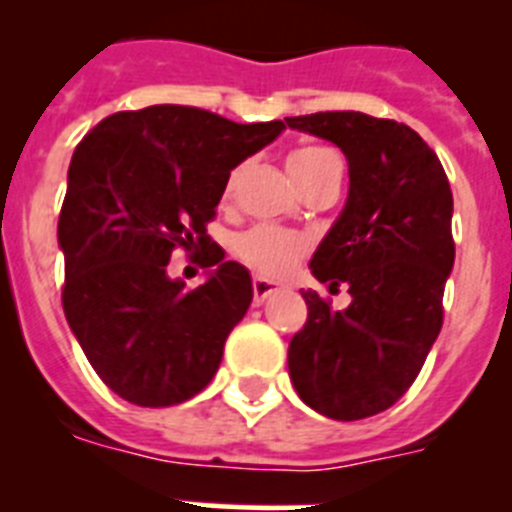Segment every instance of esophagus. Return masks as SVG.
I'll use <instances>...</instances> for the list:
<instances>
[{
  "label": "esophagus",
  "mask_w": 512,
  "mask_h": 512,
  "mask_svg": "<svg viewBox=\"0 0 512 512\" xmlns=\"http://www.w3.org/2000/svg\"><path fill=\"white\" fill-rule=\"evenodd\" d=\"M277 289H279L277 282H271V279L253 277V300H256V302H264L266 297L274 295Z\"/></svg>",
  "instance_id": "esophagus-1"
}]
</instances>
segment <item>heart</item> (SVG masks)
<instances>
[{"label":"heart","mask_w":512,"mask_h":512,"mask_svg":"<svg viewBox=\"0 0 512 512\" xmlns=\"http://www.w3.org/2000/svg\"><path fill=\"white\" fill-rule=\"evenodd\" d=\"M287 171L297 187L305 192L310 184L330 174H341V161L330 148L300 146L287 156ZM233 189V179L228 182V194ZM310 251V238L300 230L277 228V225H256L246 230L235 243V253L243 264L251 266L256 274L264 277H284L292 266Z\"/></svg>","instance_id":"b5f03b06"}]
</instances>
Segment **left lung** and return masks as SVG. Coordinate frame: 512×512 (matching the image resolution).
Returning <instances> with one entry per match:
<instances>
[{
	"mask_svg": "<svg viewBox=\"0 0 512 512\" xmlns=\"http://www.w3.org/2000/svg\"><path fill=\"white\" fill-rule=\"evenodd\" d=\"M336 143L348 161V197L310 269L351 305L333 310L302 292L307 323L289 341V379L315 413L361 420L392 408L418 377L443 325L454 269L449 179L413 128L364 112L287 117Z\"/></svg>",
	"mask_w": 512,
	"mask_h": 512,
	"instance_id": "1",
	"label": "left lung"
}]
</instances>
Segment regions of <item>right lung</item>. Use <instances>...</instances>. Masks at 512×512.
I'll return each mask as SVG.
<instances>
[{
  "instance_id": "obj_1",
  "label": "right lung",
  "mask_w": 512,
  "mask_h": 512,
  "mask_svg": "<svg viewBox=\"0 0 512 512\" xmlns=\"http://www.w3.org/2000/svg\"><path fill=\"white\" fill-rule=\"evenodd\" d=\"M282 130V120L241 125L153 104L104 117L76 146L58 217L63 312L94 372L122 400L169 408L215 377L253 284L246 266L212 246L207 223L230 171ZM176 247H202L203 265L216 266L197 290L165 271Z\"/></svg>"
}]
</instances>
